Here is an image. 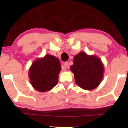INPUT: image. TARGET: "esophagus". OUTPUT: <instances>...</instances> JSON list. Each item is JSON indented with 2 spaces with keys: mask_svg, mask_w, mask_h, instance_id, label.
<instances>
[{
  "mask_svg": "<svg viewBox=\"0 0 128 128\" xmlns=\"http://www.w3.org/2000/svg\"><path fill=\"white\" fill-rule=\"evenodd\" d=\"M64 67H65V68H66V69H68V68H69V64H68V62H64Z\"/></svg>",
  "mask_w": 128,
  "mask_h": 128,
  "instance_id": "esophagus-1",
  "label": "esophagus"
}]
</instances>
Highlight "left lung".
<instances>
[{
  "instance_id": "obj_1",
  "label": "left lung",
  "mask_w": 128,
  "mask_h": 128,
  "mask_svg": "<svg viewBox=\"0 0 128 128\" xmlns=\"http://www.w3.org/2000/svg\"><path fill=\"white\" fill-rule=\"evenodd\" d=\"M75 82L84 90H92L98 86L104 77V67L99 57L80 52L70 66Z\"/></svg>"
}]
</instances>
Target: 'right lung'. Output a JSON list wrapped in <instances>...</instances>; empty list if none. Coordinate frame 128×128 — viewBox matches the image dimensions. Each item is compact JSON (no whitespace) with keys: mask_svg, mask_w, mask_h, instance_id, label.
<instances>
[{"mask_svg":"<svg viewBox=\"0 0 128 128\" xmlns=\"http://www.w3.org/2000/svg\"><path fill=\"white\" fill-rule=\"evenodd\" d=\"M61 66L58 58L47 54L32 62L28 76L33 88L40 92L52 90L58 82Z\"/></svg>","mask_w":128,"mask_h":128,"instance_id":"obj_1","label":"right lung"}]
</instances>
